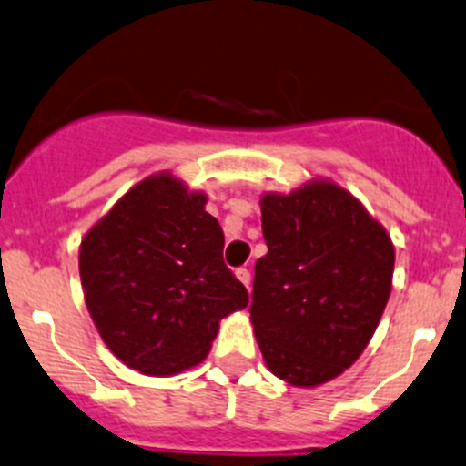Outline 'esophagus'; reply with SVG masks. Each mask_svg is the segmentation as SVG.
Listing matches in <instances>:
<instances>
[{
	"label": "esophagus",
	"mask_w": 466,
	"mask_h": 466,
	"mask_svg": "<svg viewBox=\"0 0 466 466\" xmlns=\"http://www.w3.org/2000/svg\"><path fill=\"white\" fill-rule=\"evenodd\" d=\"M235 276H238V280L248 289V285H251V271H248L247 267H239L235 268Z\"/></svg>",
	"instance_id": "34e87169"
}]
</instances>
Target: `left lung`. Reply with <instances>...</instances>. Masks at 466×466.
Here are the masks:
<instances>
[{"instance_id":"1","label":"left lung","mask_w":466,"mask_h":466,"mask_svg":"<svg viewBox=\"0 0 466 466\" xmlns=\"http://www.w3.org/2000/svg\"><path fill=\"white\" fill-rule=\"evenodd\" d=\"M253 332L268 370L299 388L332 381L370 343L392 289L395 247L363 204L328 179L260 199Z\"/></svg>"}]
</instances>
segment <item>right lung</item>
Returning <instances> with one entry per match:
<instances>
[{
  "mask_svg": "<svg viewBox=\"0 0 466 466\" xmlns=\"http://www.w3.org/2000/svg\"><path fill=\"white\" fill-rule=\"evenodd\" d=\"M170 172L127 190L80 242L85 303L100 339L132 370L170 377L210 352L219 320L248 305L224 265V233Z\"/></svg>",
  "mask_w": 466,
  "mask_h": 466,
  "instance_id": "right-lung-1",
  "label": "right lung"
}]
</instances>
